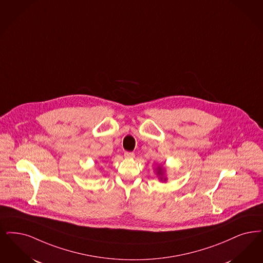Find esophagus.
Segmentation results:
<instances>
[{"mask_svg": "<svg viewBox=\"0 0 263 263\" xmlns=\"http://www.w3.org/2000/svg\"><path fill=\"white\" fill-rule=\"evenodd\" d=\"M124 157L126 158H133L135 157V154L132 153V152H125Z\"/></svg>", "mask_w": 263, "mask_h": 263, "instance_id": "esophagus-1", "label": "esophagus"}]
</instances>
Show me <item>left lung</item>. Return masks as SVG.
<instances>
[{
  "mask_svg": "<svg viewBox=\"0 0 263 263\" xmlns=\"http://www.w3.org/2000/svg\"><path fill=\"white\" fill-rule=\"evenodd\" d=\"M158 173L159 175L162 174V168L161 167H158Z\"/></svg>",
  "mask_w": 263,
  "mask_h": 263,
  "instance_id": "left-lung-1",
  "label": "left lung"
}]
</instances>
